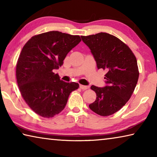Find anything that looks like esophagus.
Returning a JSON list of instances; mask_svg holds the SVG:
<instances>
[{
	"mask_svg": "<svg viewBox=\"0 0 157 157\" xmlns=\"http://www.w3.org/2000/svg\"><path fill=\"white\" fill-rule=\"evenodd\" d=\"M79 87H80V89L82 90H86L89 88V86H85V85H82V84L79 85Z\"/></svg>",
	"mask_w": 157,
	"mask_h": 157,
	"instance_id": "34e87169",
	"label": "esophagus"
}]
</instances>
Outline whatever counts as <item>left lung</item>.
Wrapping results in <instances>:
<instances>
[{"label":"left lung","mask_w":157,"mask_h":157,"mask_svg":"<svg viewBox=\"0 0 157 157\" xmlns=\"http://www.w3.org/2000/svg\"><path fill=\"white\" fill-rule=\"evenodd\" d=\"M81 38L91 50L98 68L107 71V86H91L97 97L89 107L98 115L110 116L126 104L134 91L139 76L136 58L127 45L110 34L100 33Z\"/></svg>","instance_id":"1"}]
</instances>
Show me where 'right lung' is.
I'll return each mask as SVG.
<instances>
[{"label": "right lung", "instance_id": "obj_1", "mask_svg": "<svg viewBox=\"0 0 157 157\" xmlns=\"http://www.w3.org/2000/svg\"><path fill=\"white\" fill-rule=\"evenodd\" d=\"M80 41L79 35L50 31L33 36L21 50L16 67L18 88L25 102L40 116L59 113L71 93L79 88L75 82L61 80L54 70Z\"/></svg>", "mask_w": 157, "mask_h": 157}]
</instances>
